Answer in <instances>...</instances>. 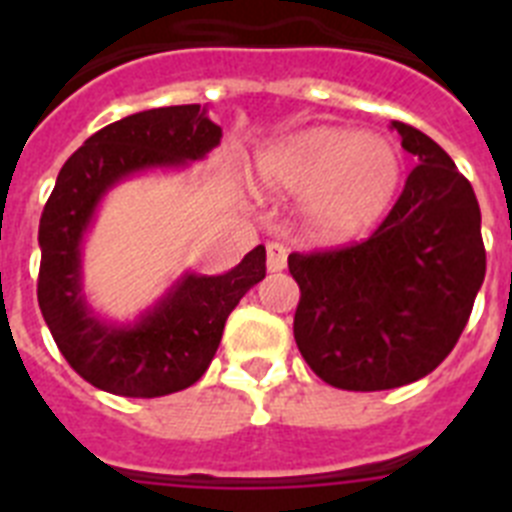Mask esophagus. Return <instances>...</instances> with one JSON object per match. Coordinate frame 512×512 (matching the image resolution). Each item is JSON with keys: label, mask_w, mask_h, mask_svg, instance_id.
<instances>
[{"label": "esophagus", "mask_w": 512, "mask_h": 512, "mask_svg": "<svg viewBox=\"0 0 512 512\" xmlns=\"http://www.w3.org/2000/svg\"><path fill=\"white\" fill-rule=\"evenodd\" d=\"M287 253L289 251L282 243H269L266 246V266H269V271H282L287 266Z\"/></svg>", "instance_id": "1"}]
</instances>
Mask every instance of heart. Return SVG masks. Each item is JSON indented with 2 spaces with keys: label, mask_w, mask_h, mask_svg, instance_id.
Masks as SVG:
<instances>
[{
  "label": "heart",
  "mask_w": 512,
  "mask_h": 512,
  "mask_svg": "<svg viewBox=\"0 0 512 512\" xmlns=\"http://www.w3.org/2000/svg\"><path fill=\"white\" fill-rule=\"evenodd\" d=\"M405 179L390 140L354 128L315 125L266 143L253 161V184L266 197H302L312 238L343 243L377 225Z\"/></svg>",
  "instance_id": "obj_1"
}]
</instances>
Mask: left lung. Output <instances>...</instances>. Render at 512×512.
<instances>
[{"label": "left lung", "mask_w": 512, "mask_h": 512, "mask_svg": "<svg viewBox=\"0 0 512 512\" xmlns=\"http://www.w3.org/2000/svg\"><path fill=\"white\" fill-rule=\"evenodd\" d=\"M418 166L366 241L289 253L300 284L295 341L338 390L374 392L431 374L459 341L485 282L472 184L425 133L392 122Z\"/></svg>", "instance_id": "8db88e82"}]
</instances>
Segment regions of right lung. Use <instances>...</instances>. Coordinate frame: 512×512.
I'll list each match as a JSON object with an SVG mask.
<instances>
[{"label":"right lung","instance_id":"1","mask_svg":"<svg viewBox=\"0 0 512 512\" xmlns=\"http://www.w3.org/2000/svg\"><path fill=\"white\" fill-rule=\"evenodd\" d=\"M223 128L200 104L156 107L112 122L63 164L40 217L38 305L63 359L97 390L161 397L207 372L225 320L266 277L256 246L225 274L184 271L133 323H110L84 295L81 246L104 194L151 169H184L220 146Z\"/></svg>","mask_w":512,"mask_h":512}]
</instances>
